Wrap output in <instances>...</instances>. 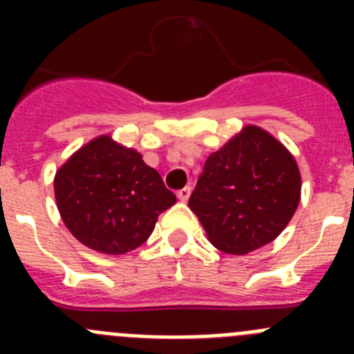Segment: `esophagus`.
I'll use <instances>...</instances> for the list:
<instances>
[{"label":"esophagus","mask_w":354,"mask_h":354,"mask_svg":"<svg viewBox=\"0 0 354 354\" xmlns=\"http://www.w3.org/2000/svg\"><path fill=\"white\" fill-rule=\"evenodd\" d=\"M189 195H192V187H183V189L177 192V198H179L180 202H187V200H189Z\"/></svg>","instance_id":"esophagus-1"}]
</instances>
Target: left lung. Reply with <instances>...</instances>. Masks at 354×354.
Masks as SVG:
<instances>
[{"label":"left lung","instance_id":"obj_1","mask_svg":"<svg viewBox=\"0 0 354 354\" xmlns=\"http://www.w3.org/2000/svg\"><path fill=\"white\" fill-rule=\"evenodd\" d=\"M301 200V174L289 149L248 124L212 152L187 202L207 239L232 255L282 234Z\"/></svg>","mask_w":354,"mask_h":354}]
</instances>
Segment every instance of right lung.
I'll return each mask as SVG.
<instances>
[{
    "label": "right lung",
    "instance_id": "right-lung-1",
    "mask_svg": "<svg viewBox=\"0 0 354 354\" xmlns=\"http://www.w3.org/2000/svg\"><path fill=\"white\" fill-rule=\"evenodd\" d=\"M55 198L68 232L104 255L142 246L158 216L177 202L138 150L109 134L84 143L56 170Z\"/></svg>",
    "mask_w": 354,
    "mask_h": 354
}]
</instances>
